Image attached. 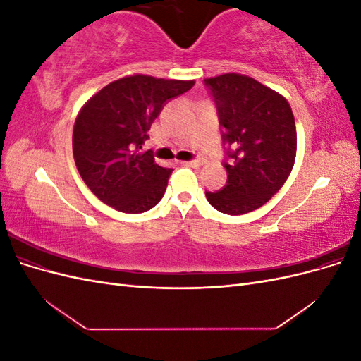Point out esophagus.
Masks as SVG:
<instances>
[{"label": "esophagus", "mask_w": 361, "mask_h": 361, "mask_svg": "<svg viewBox=\"0 0 361 361\" xmlns=\"http://www.w3.org/2000/svg\"><path fill=\"white\" fill-rule=\"evenodd\" d=\"M182 164H183V166H188V167H200L203 162L200 159H192V161H183Z\"/></svg>", "instance_id": "esophagus-1"}]
</instances>
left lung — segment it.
Returning <instances> with one entry per match:
<instances>
[{"instance_id":"8db88e82","label":"left lung","mask_w":361,"mask_h":361,"mask_svg":"<svg viewBox=\"0 0 361 361\" xmlns=\"http://www.w3.org/2000/svg\"><path fill=\"white\" fill-rule=\"evenodd\" d=\"M226 129L223 141L227 185L206 199L216 211L243 215L265 204L286 182L297 157V128L292 108L276 90L243 73L206 78Z\"/></svg>"}]
</instances>
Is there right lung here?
I'll return each instance as SVG.
<instances>
[{"label":"right lung","mask_w":361,"mask_h":361,"mask_svg":"<svg viewBox=\"0 0 361 361\" xmlns=\"http://www.w3.org/2000/svg\"><path fill=\"white\" fill-rule=\"evenodd\" d=\"M194 84L128 75L82 105L73 125V159L97 199L126 214L146 212L162 199L173 169L158 166L141 147L164 104Z\"/></svg>","instance_id":"1"}]
</instances>
